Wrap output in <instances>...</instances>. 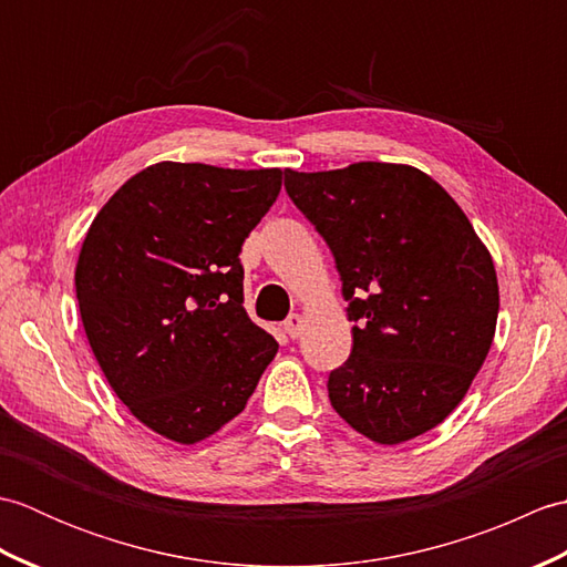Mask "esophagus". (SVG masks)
<instances>
[{
	"label": "esophagus",
	"instance_id": "obj_1",
	"mask_svg": "<svg viewBox=\"0 0 567 567\" xmlns=\"http://www.w3.org/2000/svg\"><path fill=\"white\" fill-rule=\"evenodd\" d=\"M282 329H285L287 336H290V339H299V336H302V329H305V319L299 315L287 317V321L282 323Z\"/></svg>",
	"mask_w": 567,
	"mask_h": 567
}]
</instances>
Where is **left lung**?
Listing matches in <instances>:
<instances>
[{
  "label": "left lung",
  "mask_w": 567,
  "mask_h": 567,
  "mask_svg": "<svg viewBox=\"0 0 567 567\" xmlns=\"http://www.w3.org/2000/svg\"><path fill=\"white\" fill-rule=\"evenodd\" d=\"M295 207L333 252L353 351L329 375L331 406L382 445L439 426L495 339V262L463 209L412 165L285 171Z\"/></svg>",
  "instance_id": "1"
}]
</instances>
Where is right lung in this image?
<instances>
[{
  "label": "right lung",
  "instance_id": "add662e5",
  "mask_svg": "<svg viewBox=\"0 0 567 567\" xmlns=\"http://www.w3.org/2000/svg\"><path fill=\"white\" fill-rule=\"evenodd\" d=\"M282 171L155 163L94 216L75 290L92 353L128 412L192 445L246 409L277 341L244 309L240 246Z\"/></svg>",
  "mask_w": 567,
  "mask_h": 567
}]
</instances>
